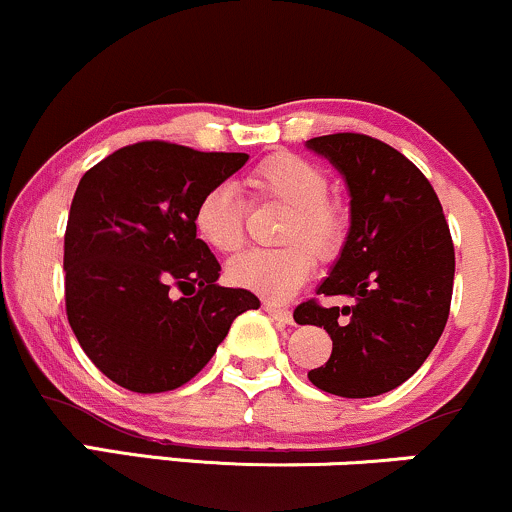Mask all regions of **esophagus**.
I'll return each instance as SVG.
<instances>
[{
  "label": "esophagus",
  "instance_id": "obj_1",
  "mask_svg": "<svg viewBox=\"0 0 512 512\" xmlns=\"http://www.w3.org/2000/svg\"><path fill=\"white\" fill-rule=\"evenodd\" d=\"M263 309L268 311V316H273L275 321H282V323H292V311L290 309H282V306H275V304H266Z\"/></svg>",
  "mask_w": 512,
  "mask_h": 512
}]
</instances>
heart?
I'll return each mask as SVG.
<instances>
[{
    "mask_svg": "<svg viewBox=\"0 0 512 512\" xmlns=\"http://www.w3.org/2000/svg\"><path fill=\"white\" fill-rule=\"evenodd\" d=\"M256 196L287 206L280 227L282 249H254L232 258L227 280L268 302H285L302 290L314 270L315 251L328 261L345 242V215L328 201V177L297 155H273L246 179ZM194 230L203 244L220 254H232L244 239V201L237 186L220 182L198 198Z\"/></svg>",
    "mask_w": 512,
    "mask_h": 512,
    "instance_id": "b5f03b06",
    "label": "heart"
}]
</instances>
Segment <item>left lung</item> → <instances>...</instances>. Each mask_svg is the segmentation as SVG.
Here are the masks:
<instances>
[{"label": "left lung", "instance_id": "left-lung-1", "mask_svg": "<svg viewBox=\"0 0 512 512\" xmlns=\"http://www.w3.org/2000/svg\"><path fill=\"white\" fill-rule=\"evenodd\" d=\"M342 174L350 230L318 294L294 309L299 326L323 328L330 359L309 381L340 398H374L405 383L426 362L446 328L455 249L434 186L405 155L364 134L306 141Z\"/></svg>", "mask_w": 512, "mask_h": 512}]
</instances>
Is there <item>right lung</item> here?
<instances>
[{"mask_svg": "<svg viewBox=\"0 0 512 512\" xmlns=\"http://www.w3.org/2000/svg\"><path fill=\"white\" fill-rule=\"evenodd\" d=\"M246 153H201L165 141L114 150L83 174L64 234L66 316L110 381L165 393L210 362L256 294L218 285L220 263L194 230L210 186ZM182 291L179 298L173 290Z\"/></svg>", "mask_w": 512, "mask_h": 512, "instance_id": "1", "label": "right lung"}]
</instances>
